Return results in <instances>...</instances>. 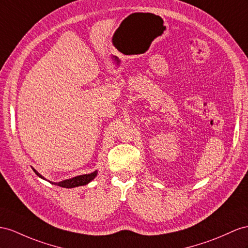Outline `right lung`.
Returning <instances> with one entry per match:
<instances>
[{
    "instance_id": "obj_1",
    "label": "right lung",
    "mask_w": 248,
    "mask_h": 248,
    "mask_svg": "<svg viewBox=\"0 0 248 248\" xmlns=\"http://www.w3.org/2000/svg\"><path fill=\"white\" fill-rule=\"evenodd\" d=\"M32 168V167H31ZM33 172L40 177V178L44 179V180H47L45 177L42 176L39 172L35 169H33ZM97 170H94L93 173H90V174H85V175H79V176H76V177H73V178H70V179H66V180H62V181H60V182H51L49 181L50 183H52V185L54 186H62V187H66V188H72V187H76V186H86L88 185L89 182H91L95 177L97 176Z\"/></svg>"
}]
</instances>
